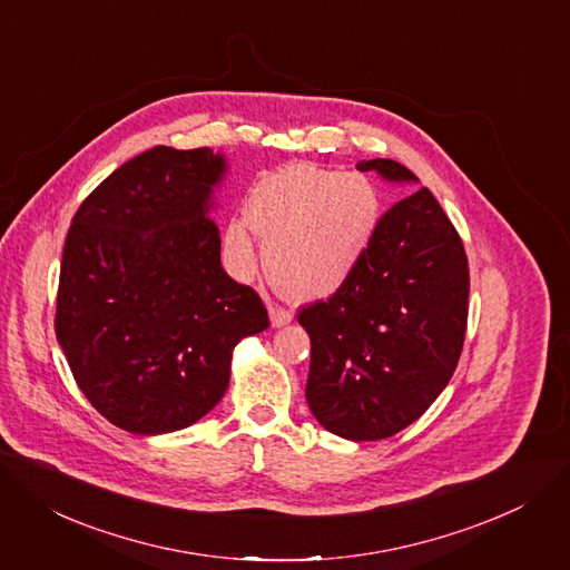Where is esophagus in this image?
<instances>
[{"label":"esophagus","mask_w":570,"mask_h":570,"mask_svg":"<svg viewBox=\"0 0 570 570\" xmlns=\"http://www.w3.org/2000/svg\"><path fill=\"white\" fill-rule=\"evenodd\" d=\"M291 321H293V316H291V312H286V308L271 306V323H273V327H284Z\"/></svg>","instance_id":"esophagus-1"}]
</instances>
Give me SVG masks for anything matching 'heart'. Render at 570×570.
Wrapping results in <instances>:
<instances>
[{
	"label": "heart",
	"mask_w": 570,
	"mask_h": 570,
	"mask_svg": "<svg viewBox=\"0 0 570 570\" xmlns=\"http://www.w3.org/2000/svg\"><path fill=\"white\" fill-rule=\"evenodd\" d=\"M382 206L368 179L291 164L266 175L247 199L245 223L227 229L238 266L254 256V234L266 238V271L291 299L334 295L364 262Z\"/></svg>",
	"instance_id": "b5f03b06"
}]
</instances>
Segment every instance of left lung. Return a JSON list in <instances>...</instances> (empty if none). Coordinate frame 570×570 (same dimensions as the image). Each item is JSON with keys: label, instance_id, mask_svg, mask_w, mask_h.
Instances as JSON below:
<instances>
[{"label": "left lung", "instance_id": "1", "mask_svg": "<svg viewBox=\"0 0 570 570\" xmlns=\"http://www.w3.org/2000/svg\"><path fill=\"white\" fill-rule=\"evenodd\" d=\"M391 184H419L391 159L358 161ZM469 258L428 188L395 202L354 275L304 306L312 338L306 402L347 441H380L419 421L448 386L469 321Z\"/></svg>", "mask_w": 570, "mask_h": 570}]
</instances>
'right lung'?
I'll return each mask as SVG.
<instances>
[{"label": "right lung", "mask_w": 570, "mask_h": 570, "mask_svg": "<svg viewBox=\"0 0 570 570\" xmlns=\"http://www.w3.org/2000/svg\"><path fill=\"white\" fill-rule=\"evenodd\" d=\"M225 154L151 147L101 181L66 238L57 338L88 402L120 430H184L225 395L232 352L268 312L220 266L212 218Z\"/></svg>", "instance_id": "add662e5"}]
</instances>
